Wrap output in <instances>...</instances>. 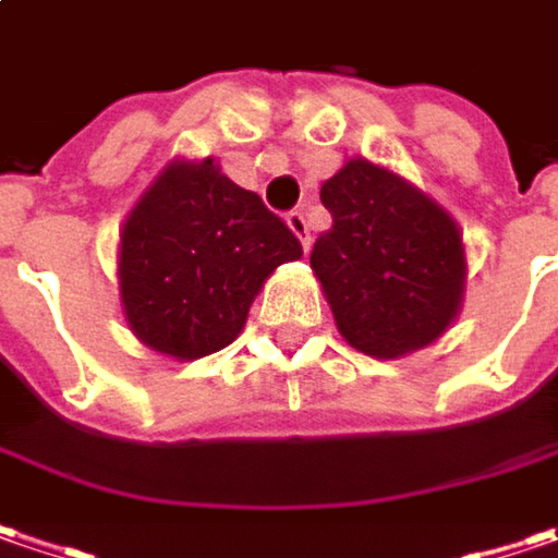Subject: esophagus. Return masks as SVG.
I'll return each instance as SVG.
<instances>
[{
    "mask_svg": "<svg viewBox=\"0 0 558 558\" xmlns=\"http://www.w3.org/2000/svg\"><path fill=\"white\" fill-rule=\"evenodd\" d=\"M287 228H290V231L300 236L303 250H308V246H312V236H308V225H305L303 211H290V215H287Z\"/></svg>",
    "mask_w": 558,
    "mask_h": 558,
    "instance_id": "1",
    "label": "esophagus"
}]
</instances>
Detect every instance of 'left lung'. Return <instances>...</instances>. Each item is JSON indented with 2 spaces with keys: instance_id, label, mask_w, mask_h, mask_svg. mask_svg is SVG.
<instances>
[{
  "instance_id": "obj_1",
  "label": "left lung",
  "mask_w": 558,
  "mask_h": 558,
  "mask_svg": "<svg viewBox=\"0 0 558 558\" xmlns=\"http://www.w3.org/2000/svg\"><path fill=\"white\" fill-rule=\"evenodd\" d=\"M333 225L312 250L337 330L372 359H402L447 333L465 303L456 218L402 174L352 156L322 186Z\"/></svg>"
}]
</instances>
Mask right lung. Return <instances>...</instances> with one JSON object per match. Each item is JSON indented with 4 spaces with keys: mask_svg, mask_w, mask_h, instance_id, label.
<instances>
[{
    "mask_svg": "<svg viewBox=\"0 0 558 558\" xmlns=\"http://www.w3.org/2000/svg\"><path fill=\"white\" fill-rule=\"evenodd\" d=\"M300 255L293 231L215 158H171L121 225L124 322L158 355H211L240 337L278 265Z\"/></svg>",
    "mask_w": 558,
    "mask_h": 558,
    "instance_id": "add662e5",
    "label": "right lung"
}]
</instances>
